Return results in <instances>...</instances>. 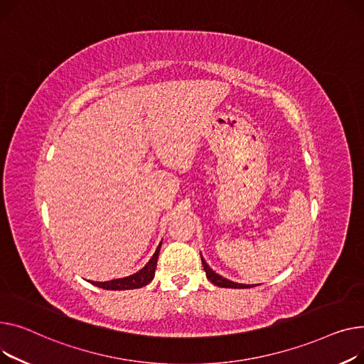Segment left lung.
Masks as SVG:
<instances>
[{
  "mask_svg": "<svg viewBox=\"0 0 364 364\" xmlns=\"http://www.w3.org/2000/svg\"><path fill=\"white\" fill-rule=\"evenodd\" d=\"M201 262H203V267H204L205 274H207V279H208L211 284H215V285L222 287V288H251V287H254V285L235 284V282H232V281H228V279H225V277H222L220 274H218V273L213 272V270L210 269V266L205 263V260H204L203 257H201Z\"/></svg>",
  "mask_w": 364,
  "mask_h": 364,
  "instance_id": "1",
  "label": "left lung"
}]
</instances>
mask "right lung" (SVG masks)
<instances>
[{"mask_svg": "<svg viewBox=\"0 0 364 364\" xmlns=\"http://www.w3.org/2000/svg\"><path fill=\"white\" fill-rule=\"evenodd\" d=\"M161 244L157 247L154 255L139 272L127 276V277H120V279H113V281H107V282H91L95 287H100L102 289H112V291H122V289H135L145 287L153 281L154 273H156V266L159 260V252H160Z\"/></svg>", "mask_w": 364, "mask_h": 364, "instance_id": "add662e5", "label": "right lung"}]
</instances>
